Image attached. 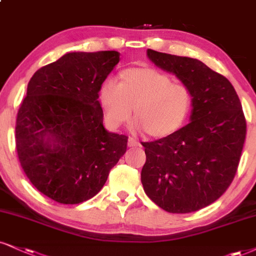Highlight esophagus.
<instances>
[{
  "label": "esophagus",
  "mask_w": 256,
  "mask_h": 256,
  "mask_svg": "<svg viewBox=\"0 0 256 256\" xmlns=\"http://www.w3.org/2000/svg\"><path fill=\"white\" fill-rule=\"evenodd\" d=\"M127 144H128V147H138V142L136 140H135V138H129Z\"/></svg>",
  "instance_id": "34e87169"
}]
</instances>
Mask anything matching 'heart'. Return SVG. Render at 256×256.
Listing matches in <instances>:
<instances>
[{"label": "heart", "instance_id": "obj_1", "mask_svg": "<svg viewBox=\"0 0 256 256\" xmlns=\"http://www.w3.org/2000/svg\"><path fill=\"white\" fill-rule=\"evenodd\" d=\"M98 100L104 121L118 129L134 116L138 127L148 136L162 138L176 133L192 110L188 88L173 83L170 74L153 68H129L120 72L118 80L100 85Z\"/></svg>", "mask_w": 256, "mask_h": 256}]
</instances>
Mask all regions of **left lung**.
<instances>
[{
    "label": "left lung",
    "instance_id": "1",
    "mask_svg": "<svg viewBox=\"0 0 256 256\" xmlns=\"http://www.w3.org/2000/svg\"><path fill=\"white\" fill-rule=\"evenodd\" d=\"M147 56L188 88L192 112L176 133L142 142L141 182L167 212H194L218 200L234 179L247 133L244 110L232 83L198 59L153 50Z\"/></svg>",
    "mask_w": 256,
    "mask_h": 256
}]
</instances>
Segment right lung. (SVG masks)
Here are the masks:
<instances>
[{
    "instance_id": "1",
    "label": "right lung",
    "mask_w": 256,
    "mask_h": 256,
    "mask_svg": "<svg viewBox=\"0 0 256 256\" xmlns=\"http://www.w3.org/2000/svg\"><path fill=\"white\" fill-rule=\"evenodd\" d=\"M116 51L70 52L38 70L18 112L15 141L27 178L62 204L96 196L127 150L128 138L103 126L100 85Z\"/></svg>"
}]
</instances>
